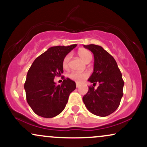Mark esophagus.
I'll list each match as a JSON object with an SVG mask.
<instances>
[{"label":"esophagus","instance_id":"obj_1","mask_svg":"<svg viewBox=\"0 0 147 147\" xmlns=\"http://www.w3.org/2000/svg\"><path fill=\"white\" fill-rule=\"evenodd\" d=\"M76 86H77V88H79V86H80V84L77 83V84H76Z\"/></svg>","mask_w":147,"mask_h":147}]
</instances>
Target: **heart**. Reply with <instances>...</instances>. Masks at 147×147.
I'll return each mask as SVG.
<instances>
[{
    "instance_id": "heart-1",
    "label": "heart",
    "mask_w": 147,
    "mask_h": 147,
    "mask_svg": "<svg viewBox=\"0 0 147 147\" xmlns=\"http://www.w3.org/2000/svg\"><path fill=\"white\" fill-rule=\"evenodd\" d=\"M78 55L81 58L83 59L86 63H89L92 59V53L89 51V50H86V49H80L78 50ZM70 59V55H67L66 56L64 57L63 62H62V65L63 68L66 69L68 67L69 61ZM88 73L86 72H72L69 75V77L72 80L75 81L77 82H81L83 81L84 79H86L88 77Z\"/></svg>"
}]
</instances>
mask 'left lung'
Segmentation results:
<instances>
[{"mask_svg": "<svg viewBox=\"0 0 147 147\" xmlns=\"http://www.w3.org/2000/svg\"><path fill=\"white\" fill-rule=\"evenodd\" d=\"M94 55L93 72L88 82L99 84L97 89L88 87L83 97L87 109L95 115L106 117L116 111L123 96L124 83L117 62L102 46L90 44L84 45Z\"/></svg>", "mask_w": 147, "mask_h": 147, "instance_id": "left-lung-1", "label": "left lung"}]
</instances>
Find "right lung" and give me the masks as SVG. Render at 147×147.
<instances>
[{"mask_svg": "<svg viewBox=\"0 0 147 147\" xmlns=\"http://www.w3.org/2000/svg\"><path fill=\"white\" fill-rule=\"evenodd\" d=\"M77 44L54 46L38 57L27 74L24 88L26 99L32 111L38 115L51 118L60 114L68 102L76 84L69 78L56 85L54 79L63 72L64 57Z\"/></svg>", "mask_w": 147, "mask_h": 147, "instance_id": "add662e5", "label": "right lung"}]
</instances>
